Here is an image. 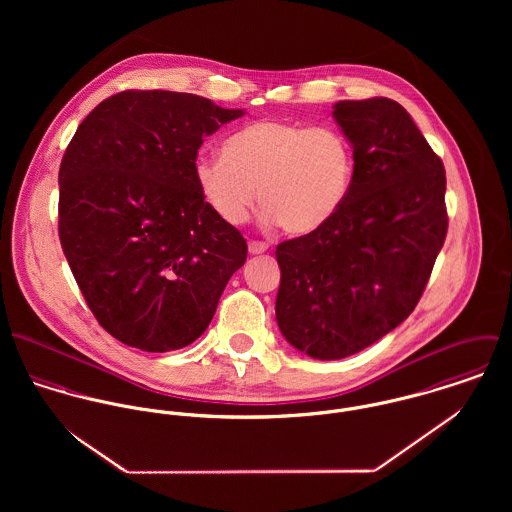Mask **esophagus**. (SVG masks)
Returning a JSON list of instances; mask_svg holds the SVG:
<instances>
[{
  "mask_svg": "<svg viewBox=\"0 0 512 512\" xmlns=\"http://www.w3.org/2000/svg\"><path fill=\"white\" fill-rule=\"evenodd\" d=\"M266 250H268L266 242H260V240H250L248 242V252L250 254H264Z\"/></svg>",
  "mask_w": 512,
  "mask_h": 512,
  "instance_id": "esophagus-1",
  "label": "esophagus"
}]
</instances>
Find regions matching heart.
I'll use <instances>...</instances> for the list:
<instances>
[{"instance_id": "1", "label": "heart", "mask_w": 512, "mask_h": 512, "mask_svg": "<svg viewBox=\"0 0 512 512\" xmlns=\"http://www.w3.org/2000/svg\"><path fill=\"white\" fill-rule=\"evenodd\" d=\"M222 151H201L193 175L226 224L248 219L258 195L264 222H280L292 234L311 232L343 205L355 173L353 146L331 124L258 120L226 138Z\"/></svg>"}]
</instances>
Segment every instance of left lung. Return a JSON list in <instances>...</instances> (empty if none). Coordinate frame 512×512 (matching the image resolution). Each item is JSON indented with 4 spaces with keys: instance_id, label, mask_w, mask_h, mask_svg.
<instances>
[{
    "instance_id": "8db88e82",
    "label": "left lung",
    "mask_w": 512,
    "mask_h": 512,
    "mask_svg": "<svg viewBox=\"0 0 512 512\" xmlns=\"http://www.w3.org/2000/svg\"><path fill=\"white\" fill-rule=\"evenodd\" d=\"M351 189L313 232L278 244L276 319L297 351L335 361L396 329L418 305L447 234L445 169L390 98L341 100Z\"/></svg>"
}]
</instances>
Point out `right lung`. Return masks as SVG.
I'll return each instance as SVG.
<instances>
[{
    "mask_svg": "<svg viewBox=\"0 0 512 512\" xmlns=\"http://www.w3.org/2000/svg\"><path fill=\"white\" fill-rule=\"evenodd\" d=\"M242 114L197 94L124 90L102 100L67 147L61 246L96 321L124 345H191L246 262V240L193 175L203 138Z\"/></svg>",
    "mask_w": 512,
    "mask_h": 512,
    "instance_id": "1",
    "label": "right lung"
}]
</instances>
